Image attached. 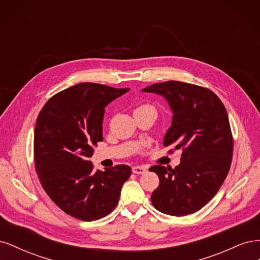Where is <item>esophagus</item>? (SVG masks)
<instances>
[{
	"mask_svg": "<svg viewBox=\"0 0 260 260\" xmlns=\"http://www.w3.org/2000/svg\"><path fill=\"white\" fill-rule=\"evenodd\" d=\"M146 171H147L146 168L143 167V166H135L132 168L133 174H137V175H143V174H145Z\"/></svg>",
	"mask_w": 260,
	"mask_h": 260,
	"instance_id": "1",
	"label": "esophagus"
}]
</instances>
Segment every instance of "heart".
<instances>
[{"label": "heart", "instance_id": "1", "mask_svg": "<svg viewBox=\"0 0 260 260\" xmlns=\"http://www.w3.org/2000/svg\"><path fill=\"white\" fill-rule=\"evenodd\" d=\"M142 107H147V105H143V106H140L139 108H142Z\"/></svg>", "mask_w": 260, "mask_h": 260}]
</instances>
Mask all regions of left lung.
I'll use <instances>...</instances> for the list:
<instances>
[{"mask_svg":"<svg viewBox=\"0 0 260 260\" xmlns=\"http://www.w3.org/2000/svg\"><path fill=\"white\" fill-rule=\"evenodd\" d=\"M142 91L167 100L174 115L164 145L183 151L174 169L149 168L159 178L153 205L170 216L193 214L217 194L231 166L233 138L226 109L214 92L186 82L155 83Z\"/></svg>","mask_w":260,"mask_h":260,"instance_id":"1","label":"left lung"}]
</instances>
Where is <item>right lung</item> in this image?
I'll list each match as a JSON object with an SVG mask.
<instances>
[{
    "mask_svg": "<svg viewBox=\"0 0 260 260\" xmlns=\"http://www.w3.org/2000/svg\"><path fill=\"white\" fill-rule=\"evenodd\" d=\"M128 91L79 83L53 95L38 116L34 148L40 183L62 211L83 221L112 212L131 176L127 165L102 171L89 160L103 141L105 107Z\"/></svg>",
    "mask_w": 260,
    "mask_h": 260,
    "instance_id": "right-lung-1",
    "label": "right lung"
}]
</instances>
